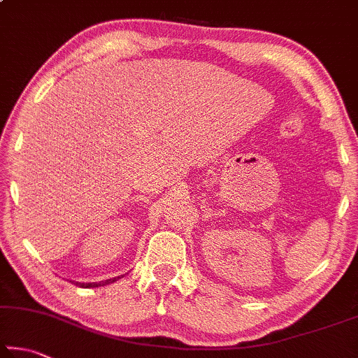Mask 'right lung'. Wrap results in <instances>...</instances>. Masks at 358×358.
<instances>
[{
  "label": "right lung",
  "instance_id": "obj_1",
  "mask_svg": "<svg viewBox=\"0 0 358 358\" xmlns=\"http://www.w3.org/2000/svg\"><path fill=\"white\" fill-rule=\"evenodd\" d=\"M114 280H115V277L114 278H108V280L99 282V283H76V285H78V287H81V288H95V287H103V285H108V283H111Z\"/></svg>",
  "mask_w": 358,
  "mask_h": 358
}]
</instances>
